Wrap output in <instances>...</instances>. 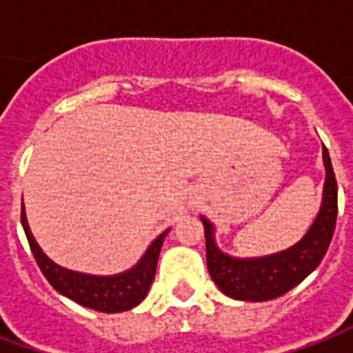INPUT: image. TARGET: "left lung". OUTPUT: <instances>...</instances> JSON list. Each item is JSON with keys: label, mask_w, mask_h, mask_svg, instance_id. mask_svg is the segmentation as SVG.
<instances>
[{"label": "left lung", "mask_w": 353, "mask_h": 353, "mask_svg": "<svg viewBox=\"0 0 353 353\" xmlns=\"http://www.w3.org/2000/svg\"><path fill=\"white\" fill-rule=\"evenodd\" d=\"M323 166L325 183L318 215L306 234L283 252L250 259L232 257L221 252L215 242L214 223L200 215L206 234L208 270L221 293L236 301L263 303L288 293L289 289L299 285L308 274L318 268L331 244L336 225V179L325 147Z\"/></svg>", "instance_id": "obj_1"}]
</instances>
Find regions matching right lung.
<instances>
[{
  "mask_svg": "<svg viewBox=\"0 0 353 353\" xmlns=\"http://www.w3.org/2000/svg\"><path fill=\"white\" fill-rule=\"evenodd\" d=\"M20 221L26 232L30 250L50 285L57 289L60 295L72 299L81 306H87L90 310L105 312V314L130 310L145 299L154 280L162 242L170 232V229L164 230L162 234L154 238L145 253L141 255V259L128 270L113 274V276H96V274L75 272V270L64 268L47 257V253H43L30 230L24 208H22Z\"/></svg>",
  "mask_w": 353,
  "mask_h": 353,
  "instance_id": "right-lung-1",
  "label": "right lung"
}]
</instances>
